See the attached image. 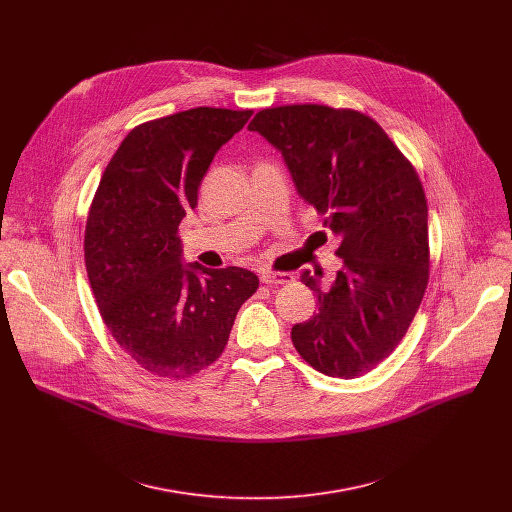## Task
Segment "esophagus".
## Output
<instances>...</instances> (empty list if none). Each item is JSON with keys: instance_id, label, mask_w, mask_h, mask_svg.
<instances>
[{"instance_id": "obj_1", "label": "esophagus", "mask_w": 512, "mask_h": 512, "mask_svg": "<svg viewBox=\"0 0 512 512\" xmlns=\"http://www.w3.org/2000/svg\"><path fill=\"white\" fill-rule=\"evenodd\" d=\"M294 281V275L291 273H279V271H263L261 273V283L265 285H283Z\"/></svg>"}]
</instances>
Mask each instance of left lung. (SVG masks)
<instances>
[{
    "mask_svg": "<svg viewBox=\"0 0 512 512\" xmlns=\"http://www.w3.org/2000/svg\"><path fill=\"white\" fill-rule=\"evenodd\" d=\"M249 129L281 152L300 196L340 237L332 285L302 273L318 314L291 328V342L328 377L367 375L403 340L429 281L421 180L383 127L354 109L271 107Z\"/></svg>",
    "mask_w": 512,
    "mask_h": 512,
    "instance_id": "left-lung-1",
    "label": "left lung"
}]
</instances>
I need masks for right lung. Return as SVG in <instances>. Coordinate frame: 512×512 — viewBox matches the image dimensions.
I'll return each mask as SVG.
<instances>
[{
  "label": "right lung",
  "mask_w": 512,
  "mask_h": 512,
  "mask_svg": "<svg viewBox=\"0 0 512 512\" xmlns=\"http://www.w3.org/2000/svg\"><path fill=\"white\" fill-rule=\"evenodd\" d=\"M251 115L196 107L133 127L93 196L85 265L99 314L156 377L178 381L210 367L259 287L249 269L182 265L178 237L210 162Z\"/></svg>",
  "instance_id": "right-lung-1"
}]
</instances>
